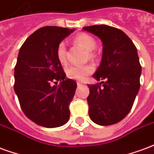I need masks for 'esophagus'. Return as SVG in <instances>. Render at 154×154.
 Here are the masks:
<instances>
[{
	"label": "esophagus",
	"mask_w": 154,
	"mask_h": 154,
	"mask_svg": "<svg viewBox=\"0 0 154 154\" xmlns=\"http://www.w3.org/2000/svg\"><path fill=\"white\" fill-rule=\"evenodd\" d=\"M77 85H78V87H80V86H82V85H83V84H82V83H80V82H77Z\"/></svg>",
	"instance_id": "34e87169"
}]
</instances>
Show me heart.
<instances>
[{"label":"heart","mask_w":154,"mask_h":154,"mask_svg":"<svg viewBox=\"0 0 154 154\" xmlns=\"http://www.w3.org/2000/svg\"><path fill=\"white\" fill-rule=\"evenodd\" d=\"M73 42L75 44L79 45L86 50L87 59H94L95 54L94 50L96 48V41L92 36L87 33H79L76 35ZM56 55L58 61L61 65H66L67 63V50L66 44L63 42H60L57 45L56 49ZM94 68L92 65H86L83 66H69L66 70V76L69 79H75L77 81H84L89 75L94 72Z\"/></svg>","instance_id":"heart-1"}]
</instances>
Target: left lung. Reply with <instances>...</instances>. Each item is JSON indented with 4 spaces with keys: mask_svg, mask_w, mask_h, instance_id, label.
<instances>
[{
    "mask_svg": "<svg viewBox=\"0 0 154 154\" xmlns=\"http://www.w3.org/2000/svg\"><path fill=\"white\" fill-rule=\"evenodd\" d=\"M103 42V57L94 78L105 81L88 85L90 119L97 125L121 122L131 112L140 87L141 66L136 47L123 31L99 24L84 27Z\"/></svg>",
    "mask_w": 154,
    "mask_h": 154,
    "instance_id": "8db88e82",
    "label": "left lung"
}]
</instances>
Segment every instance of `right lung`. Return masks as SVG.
I'll return each instance as SVG.
<instances>
[{"instance_id": "add662e5", "label": "right lung", "mask_w": 154, "mask_h": 154, "mask_svg": "<svg viewBox=\"0 0 154 154\" xmlns=\"http://www.w3.org/2000/svg\"><path fill=\"white\" fill-rule=\"evenodd\" d=\"M74 30L42 27L25 40L19 51L14 66V92L24 115L43 127L61 126L69 119V106L77 84L66 78L56 49Z\"/></svg>"}]
</instances>
